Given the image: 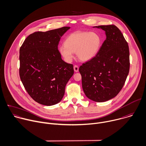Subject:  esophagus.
<instances>
[{
  "label": "esophagus",
  "instance_id": "34e87169",
  "mask_svg": "<svg viewBox=\"0 0 146 146\" xmlns=\"http://www.w3.org/2000/svg\"><path fill=\"white\" fill-rule=\"evenodd\" d=\"M74 70L75 72H78L79 71V67L78 66H76V65H75L74 66Z\"/></svg>",
  "mask_w": 146,
  "mask_h": 146
}]
</instances>
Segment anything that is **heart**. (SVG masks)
Returning a JSON list of instances; mask_svg holds the SVG:
<instances>
[{"label": "heart", "instance_id": "obj_1", "mask_svg": "<svg viewBox=\"0 0 146 146\" xmlns=\"http://www.w3.org/2000/svg\"><path fill=\"white\" fill-rule=\"evenodd\" d=\"M101 45V38L96 33L77 31L66 38L59 46V52L67 62H71L74 52L82 61H89L94 57Z\"/></svg>", "mask_w": 146, "mask_h": 146}]
</instances>
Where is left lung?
I'll return each mask as SVG.
<instances>
[{
    "label": "left lung",
    "instance_id": "left-lung-1",
    "mask_svg": "<svg viewBox=\"0 0 146 146\" xmlns=\"http://www.w3.org/2000/svg\"><path fill=\"white\" fill-rule=\"evenodd\" d=\"M105 32L106 38L92 59L79 68L83 92L96 102L108 101L122 89L129 71L128 42L114 25L96 26Z\"/></svg>",
    "mask_w": 146,
    "mask_h": 146
}]
</instances>
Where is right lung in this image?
<instances>
[{
    "label": "right lung",
    "instance_id": "1",
    "mask_svg": "<svg viewBox=\"0 0 146 146\" xmlns=\"http://www.w3.org/2000/svg\"><path fill=\"white\" fill-rule=\"evenodd\" d=\"M63 27L29 35L19 49V76L25 90L36 102L51 106L63 98L66 86L74 74L71 64L64 62L58 50Z\"/></svg>",
    "mask_w": 146,
    "mask_h": 146
}]
</instances>
